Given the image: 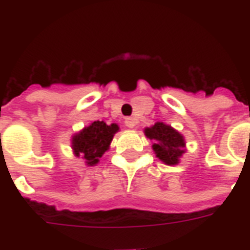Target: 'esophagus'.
Segmentation results:
<instances>
[{
    "label": "esophagus",
    "instance_id": "esophagus-1",
    "mask_svg": "<svg viewBox=\"0 0 250 250\" xmlns=\"http://www.w3.org/2000/svg\"><path fill=\"white\" fill-rule=\"evenodd\" d=\"M125 125L128 127V128H135L137 121H136L135 118H125Z\"/></svg>",
    "mask_w": 250,
    "mask_h": 250
}]
</instances>
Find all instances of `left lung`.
Masks as SVG:
<instances>
[{
    "label": "left lung",
    "instance_id": "1",
    "mask_svg": "<svg viewBox=\"0 0 250 250\" xmlns=\"http://www.w3.org/2000/svg\"><path fill=\"white\" fill-rule=\"evenodd\" d=\"M144 133L147 139L154 141L153 150L157 158H159L167 166H176L180 163V158L186 151L185 137L178 131L163 122H157L151 127H146Z\"/></svg>",
    "mask_w": 250,
    "mask_h": 250
}]
</instances>
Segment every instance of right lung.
Masks as SVG:
<instances>
[{"label": "right lung", "mask_w": 250, "mask_h": 250, "mask_svg": "<svg viewBox=\"0 0 250 250\" xmlns=\"http://www.w3.org/2000/svg\"><path fill=\"white\" fill-rule=\"evenodd\" d=\"M119 131L117 123L106 125L104 121H95L79 132L74 133L70 140L73 153L82 157L87 166H96L105 151L109 150L111 140Z\"/></svg>", "instance_id": "right-lung-1"}]
</instances>
